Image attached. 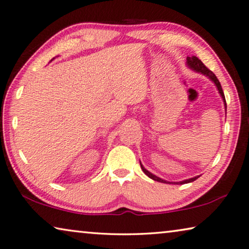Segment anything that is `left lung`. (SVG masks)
<instances>
[{"label":"left lung","instance_id":"left-lung-1","mask_svg":"<svg viewBox=\"0 0 249 249\" xmlns=\"http://www.w3.org/2000/svg\"><path fill=\"white\" fill-rule=\"evenodd\" d=\"M187 66H188L191 70H194V71H196V72H199V73H201V74H204V75H206V76H208V78L212 80V81L215 83L216 85V87H217V89H218V91H219V93H220V95H221V99H223V101H224V105H225V109L227 108V105H226V99H225V94H224V91H223V89H221V86H220V82L218 81V79H217V76L213 73V71H210L209 69L205 66L204 63L201 62V61L197 58V56H187ZM140 166H141V169H142V171L144 174H146L149 178H151V179H154V180H156V181H159V182H163V183H173V182H169V181H167V180H163V179H161V178H159V177H157L156 175H154V174H151L150 171H148L146 168H144L142 164H141V162H140ZM199 177V176H197V177H194V178H190V179H186V180H182V181H180V182H174V183H180V185H182V183H188V182H193V181H195L196 180V179Z\"/></svg>","mask_w":249,"mask_h":249}]
</instances>
